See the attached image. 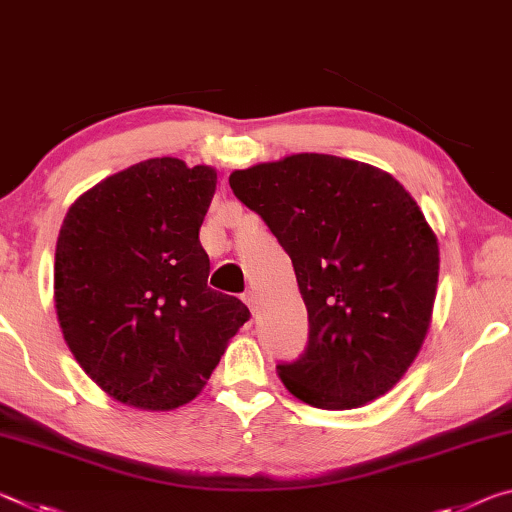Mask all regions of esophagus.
<instances>
[{
    "label": "esophagus",
    "instance_id": "1",
    "mask_svg": "<svg viewBox=\"0 0 512 512\" xmlns=\"http://www.w3.org/2000/svg\"><path fill=\"white\" fill-rule=\"evenodd\" d=\"M242 301H245V304L249 306V311H251V313H254V311H256V304H258V295H256V292H254V290H247V292H245V295H242Z\"/></svg>",
    "mask_w": 512,
    "mask_h": 512
}]
</instances>
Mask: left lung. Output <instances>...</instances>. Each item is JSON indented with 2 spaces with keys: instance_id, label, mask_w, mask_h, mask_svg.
Instances as JSON below:
<instances>
[{
  "instance_id": "obj_1",
  "label": "left lung",
  "mask_w": 512,
  "mask_h": 512,
  "mask_svg": "<svg viewBox=\"0 0 512 512\" xmlns=\"http://www.w3.org/2000/svg\"><path fill=\"white\" fill-rule=\"evenodd\" d=\"M295 267L308 347L276 365L290 395L324 410L365 406L420 354L438 292V238L410 192L379 167L292 154L229 177Z\"/></svg>"
}]
</instances>
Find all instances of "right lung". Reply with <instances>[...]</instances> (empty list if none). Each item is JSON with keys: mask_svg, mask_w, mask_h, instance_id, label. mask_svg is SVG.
I'll use <instances>...</instances> for the list:
<instances>
[{"mask_svg": "<svg viewBox=\"0 0 512 512\" xmlns=\"http://www.w3.org/2000/svg\"><path fill=\"white\" fill-rule=\"evenodd\" d=\"M211 165L149 158L83 192L56 242L54 306L63 338L108 397L142 410L195 399L249 320L208 288L199 226Z\"/></svg>", "mask_w": 512, "mask_h": 512, "instance_id": "add662e5", "label": "right lung"}]
</instances>
